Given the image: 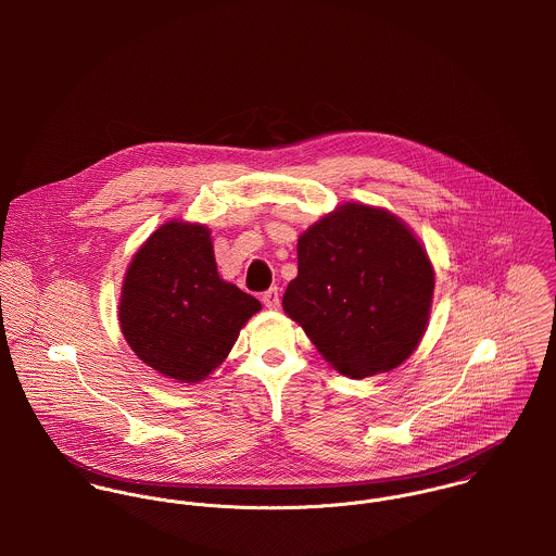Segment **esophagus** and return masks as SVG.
<instances>
[{
    "label": "esophagus",
    "instance_id": "obj_1",
    "mask_svg": "<svg viewBox=\"0 0 556 556\" xmlns=\"http://www.w3.org/2000/svg\"><path fill=\"white\" fill-rule=\"evenodd\" d=\"M263 304H265V308H269V311H276V308L280 306V291H278V287H271V289H267V291L263 293Z\"/></svg>",
    "mask_w": 556,
    "mask_h": 556
}]
</instances>
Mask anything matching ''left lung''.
<instances>
[{"mask_svg":"<svg viewBox=\"0 0 556 556\" xmlns=\"http://www.w3.org/2000/svg\"><path fill=\"white\" fill-rule=\"evenodd\" d=\"M432 291L428 254L396 216L346 203L298 239L282 308L338 372L364 379L415 351Z\"/></svg>","mask_w":556,"mask_h":556,"instance_id":"8db88e82","label":"left lung"}]
</instances>
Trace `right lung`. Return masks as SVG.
<instances>
[{
  "mask_svg": "<svg viewBox=\"0 0 556 556\" xmlns=\"http://www.w3.org/2000/svg\"><path fill=\"white\" fill-rule=\"evenodd\" d=\"M258 300L218 276L203 225L166 223L135 254L122 287L119 325L160 375L205 379L229 355Z\"/></svg>",
  "mask_w": 556,
  "mask_h": 556,
  "instance_id": "1",
  "label": "right lung"
}]
</instances>
